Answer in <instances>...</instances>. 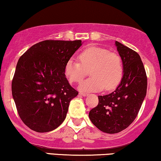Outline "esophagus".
<instances>
[{"label":"esophagus","mask_w":161,"mask_h":161,"mask_svg":"<svg viewBox=\"0 0 161 161\" xmlns=\"http://www.w3.org/2000/svg\"><path fill=\"white\" fill-rule=\"evenodd\" d=\"M79 94L83 97H86V96H88V93H85V92H79Z\"/></svg>","instance_id":"34e87169"}]
</instances>
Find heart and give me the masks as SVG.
Instances as JSON below:
<instances>
[{"label":"heart","instance_id":"obj_1","mask_svg":"<svg viewBox=\"0 0 161 161\" xmlns=\"http://www.w3.org/2000/svg\"><path fill=\"white\" fill-rule=\"evenodd\" d=\"M76 59L69 58L64 66V74L69 82L82 80L86 70L91 78L82 81L79 89L82 92H99L105 87L106 90L116 88L124 74L123 62L121 56L115 52L97 46H90Z\"/></svg>","mask_w":161,"mask_h":161}]
</instances>
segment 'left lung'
Segmentation results:
<instances>
[{"mask_svg": "<svg viewBox=\"0 0 161 161\" xmlns=\"http://www.w3.org/2000/svg\"><path fill=\"white\" fill-rule=\"evenodd\" d=\"M123 62L124 74L114 92L98 96L99 103L89 112V119L100 130L117 133L136 119L146 96L147 76L139 54L115 41Z\"/></svg>", "mask_w": 161, "mask_h": 161, "instance_id": "1", "label": "left lung"}]
</instances>
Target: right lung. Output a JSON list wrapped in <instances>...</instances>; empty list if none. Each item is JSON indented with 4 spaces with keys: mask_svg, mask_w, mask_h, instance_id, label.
Returning a JSON list of instances; mask_svg holds the SVG:
<instances>
[{
    "mask_svg": "<svg viewBox=\"0 0 161 161\" xmlns=\"http://www.w3.org/2000/svg\"><path fill=\"white\" fill-rule=\"evenodd\" d=\"M82 40H44L21 56L12 82V94L22 121L46 133L59 127L69 102L78 95L64 74V66Z\"/></svg>",
    "mask_w": 161,
    "mask_h": 161,
    "instance_id": "1",
    "label": "right lung"
}]
</instances>
